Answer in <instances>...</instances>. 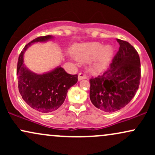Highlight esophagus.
I'll return each mask as SVG.
<instances>
[{"instance_id":"1","label":"esophagus","mask_w":155,"mask_h":155,"mask_svg":"<svg viewBox=\"0 0 155 155\" xmlns=\"http://www.w3.org/2000/svg\"><path fill=\"white\" fill-rule=\"evenodd\" d=\"M87 78V75L85 73H80L79 74V77H78V79L80 81V80H82V79H85Z\"/></svg>"}]
</instances>
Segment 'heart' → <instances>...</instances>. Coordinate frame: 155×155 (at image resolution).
I'll list each match as a JSON object with an SVG mask.
<instances>
[{
  "instance_id": "obj_1",
  "label": "heart",
  "mask_w": 155,
  "mask_h": 155,
  "mask_svg": "<svg viewBox=\"0 0 155 155\" xmlns=\"http://www.w3.org/2000/svg\"><path fill=\"white\" fill-rule=\"evenodd\" d=\"M72 54L80 61L93 60L92 71H101L110 63L114 54V48L111 45L104 46L97 42L76 44L72 48Z\"/></svg>"
}]
</instances>
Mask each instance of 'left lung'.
<instances>
[{"label": "left lung", "mask_w": 155, "mask_h": 155, "mask_svg": "<svg viewBox=\"0 0 155 155\" xmlns=\"http://www.w3.org/2000/svg\"><path fill=\"white\" fill-rule=\"evenodd\" d=\"M120 48L109 68L101 75L90 79V97L101 111L112 113L130 102L140 84V62L135 48L117 39Z\"/></svg>", "instance_id": "obj_1"}]
</instances>
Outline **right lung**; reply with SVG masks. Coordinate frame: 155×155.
Returning <instances> with one entry per match:
<instances>
[{"label": "right lung", "mask_w": 155, "mask_h": 155, "mask_svg": "<svg viewBox=\"0 0 155 155\" xmlns=\"http://www.w3.org/2000/svg\"><path fill=\"white\" fill-rule=\"evenodd\" d=\"M52 38L51 35L40 36L28 43L19 56L17 75L18 88L28 106L41 113H49L59 108L66 97L68 89L78 81V75H71L61 67L44 74H36L23 64V54L31 44Z\"/></svg>", "instance_id": "right-lung-1"}]
</instances>
